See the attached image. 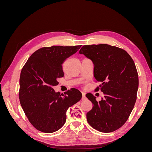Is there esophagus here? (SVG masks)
<instances>
[{
	"label": "esophagus",
	"mask_w": 152,
	"mask_h": 152,
	"mask_svg": "<svg viewBox=\"0 0 152 152\" xmlns=\"http://www.w3.org/2000/svg\"><path fill=\"white\" fill-rule=\"evenodd\" d=\"M86 99V94H85V93H82V100H85Z\"/></svg>",
	"instance_id": "esophagus-1"
}]
</instances>
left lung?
<instances>
[{
	"instance_id": "8db88e82",
	"label": "left lung",
	"mask_w": 152,
	"mask_h": 152,
	"mask_svg": "<svg viewBox=\"0 0 152 152\" xmlns=\"http://www.w3.org/2000/svg\"><path fill=\"white\" fill-rule=\"evenodd\" d=\"M79 53L93 62L96 82H102L95 90L104 94L97 102L93 94H86L93 106L87 113V122L100 132L116 131L126 123L136 101L139 79L134 62L125 50L105 44L84 45Z\"/></svg>"
}]
</instances>
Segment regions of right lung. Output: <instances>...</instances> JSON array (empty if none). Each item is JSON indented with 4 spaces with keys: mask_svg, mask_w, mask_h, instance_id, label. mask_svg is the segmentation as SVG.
<instances>
[{
    "mask_svg": "<svg viewBox=\"0 0 152 152\" xmlns=\"http://www.w3.org/2000/svg\"><path fill=\"white\" fill-rule=\"evenodd\" d=\"M81 45H53L42 48L32 54L23 67L20 78L19 98L29 122L45 133L59 130L66 119L69 107L82 98L79 90L72 88L65 94L53 87L64 76L62 65Z\"/></svg>",
    "mask_w": 152,
    "mask_h": 152,
    "instance_id": "right-lung-1",
    "label": "right lung"
}]
</instances>
